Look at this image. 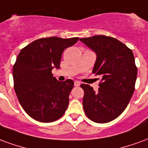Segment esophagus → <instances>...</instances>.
Returning <instances> with one entry per match:
<instances>
[{"label":"esophagus","mask_w":148,"mask_h":148,"mask_svg":"<svg viewBox=\"0 0 148 148\" xmlns=\"http://www.w3.org/2000/svg\"><path fill=\"white\" fill-rule=\"evenodd\" d=\"M74 85H75V87H78V86L80 85V83H79V81H75L74 82Z\"/></svg>","instance_id":"esophagus-1"}]
</instances>
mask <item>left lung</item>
<instances>
[{
    "label": "left lung",
    "mask_w": 148,
    "mask_h": 148,
    "mask_svg": "<svg viewBox=\"0 0 148 148\" xmlns=\"http://www.w3.org/2000/svg\"><path fill=\"white\" fill-rule=\"evenodd\" d=\"M79 40L96 53L92 73L102 76L97 92L90 85H80L85 114L94 122H110L122 114L134 92L137 76L134 55L114 38L95 35Z\"/></svg>",
    "instance_id": "1"
}]
</instances>
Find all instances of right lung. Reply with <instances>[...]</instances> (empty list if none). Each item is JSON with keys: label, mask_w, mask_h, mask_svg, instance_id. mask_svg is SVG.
<instances>
[{"label": "right lung", "mask_w": 148, "mask_h": 148, "mask_svg": "<svg viewBox=\"0 0 148 148\" xmlns=\"http://www.w3.org/2000/svg\"><path fill=\"white\" fill-rule=\"evenodd\" d=\"M79 38H39L21 49L13 66L14 89L27 114L40 122H52L63 116L73 88V79L58 81L52 69H59L64 49Z\"/></svg>", "instance_id": "1"}]
</instances>
